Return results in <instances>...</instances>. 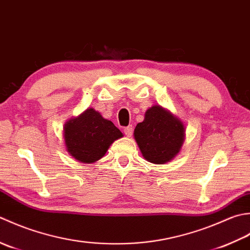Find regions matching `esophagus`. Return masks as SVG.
<instances>
[{
	"mask_svg": "<svg viewBox=\"0 0 250 250\" xmlns=\"http://www.w3.org/2000/svg\"><path fill=\"white\" fill-rule=\"evenodd\" d=\"M132 131H134V128H132V126L129 125L127 126L124 128V134L127 136V137H130L132 135Z\"/></svg>",
	"mask_w": 250,
	"mask_h": 250,
	"instance_id": "obj_1",
	"label": "esophagus"
}]
</instances>
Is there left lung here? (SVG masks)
I'll return each mask as SVG.
<instances>
[{"label": "left lung", "mask_w": 250, "mask_h": 250, "mask_svg": "<svg viewBox=\"0 0 250 250\" xmlns=\"http://www.w3.org/2000/svg\"><path fill=\"white\" fill-rule=\"evenodd\" d=\"M134 138L144 159L153 164H165L175 159L186 139V126L169 110L153 105L134 130Z\"/></svg>", "instance_id": "1"}]
</instances>
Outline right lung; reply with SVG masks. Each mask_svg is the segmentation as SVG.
I'll return each instance as SVG.
<instances>
[{"instance_id": "1", "label": "right lung", "mask_w": 250, "mask_h": 250, "mask_svg": "<svg viewBox=\"0 0 250 250\" xmlns=\"http://www.w3.org/2000/svg\"><path fill=\"white\" fill-rule=\"evenodd\" d=\"M122 137L123 134L118 127L93 108L69 119L63 126L65 150L84 164L100 160L110 146Z\"/></svg>"}]
</instances>
